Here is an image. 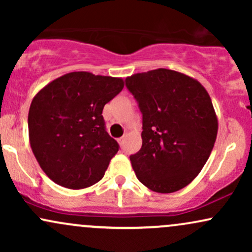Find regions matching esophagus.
Returning a JSON list of instances; mask_svg holds the SVG:
<instances>
[{
    "instance_id": "esophagus-1",
    "label": "esophagus",
    "mask_w": 252,
    "mask_h": 252,
    "mask_svg": "<svg viewBox=\"0 0 252 252\" xmlns=\"http://www.w3.org/2000/svg\"><path fill=\"white\" fill-rule=\"evenodd\" d=\"M124 142H126V137H121L118 138V143H120L121 147L124 146Z\"/></svg>"
}]
</instances>
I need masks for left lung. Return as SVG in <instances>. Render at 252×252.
<instances>
[{"label":"left lung","mask_w":252,"mask_h":252,"mask_svg":"<svg viewBox=\"0 0 252 252\" xmlns=\"http://www.w3.org/2000/svg\"><path fill=\"white\" fill-rule=\"evenodd\" d=\"M126 85L142 112V147L130 156L136 176L158 193H173L195 179L215 146L218 120L209 92L194 78L158 68Z\"/></svg>","instance_id":"left-lung-1"}]
</instances>
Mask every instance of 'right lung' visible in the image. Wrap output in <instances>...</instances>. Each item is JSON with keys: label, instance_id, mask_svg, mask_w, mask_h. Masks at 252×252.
Wrapping results in <instances>:
<instances>
[{"label": "right lung", "instance_id": "add662e5", "mask_svg": "<svg viewBox=\"0 0 252 252\" xmlns=\"http://www.w3.org/2000/svg\"><path fill=\"white\" fill-rule=\"evenodd\" d=\"M123 88L122 78L71 72L34 96L28 112L30 143L51 180L80 189L103 178L120 146L106 132L102 112Z\"/></svg>", "mask_w": 252, "mask_h": 252}]
</instances>
